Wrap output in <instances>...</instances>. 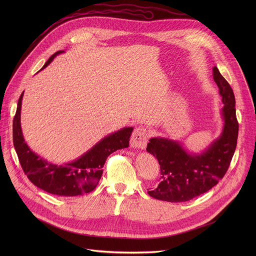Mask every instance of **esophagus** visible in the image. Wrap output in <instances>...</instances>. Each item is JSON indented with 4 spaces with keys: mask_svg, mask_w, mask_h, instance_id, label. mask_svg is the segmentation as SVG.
<instances>
[{
    "mask_svg": "<svg viewBox=\"0 0 256 256\" xmlns=\"http://www.w3.org/2000/svg\"><path fill=\"white\" fill-rule=\"evenodd\" d=\"M150 138V132L147 128L142 126L136 128L132 132V138H130V144L132 148H138V149H144L147 147V142Z\"/></svg>",
    "mask_w": 256,
    "mask_h": 256,
    "instance_id": "34e87169",
    "label": "esophagus"
}]
</instances>
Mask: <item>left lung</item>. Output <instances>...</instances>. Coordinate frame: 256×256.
Masks as SVG:
<instances>
[{
  "mask_svg": "<svg viewBox=\"0 0 256 256\" xmlns=\"http://www.w3.org/2000/svg\"><path fill=\"white\" fill-rule=\"evenodd\" d=\"M212 72L224 103L223 132L202 154L188 153L176 140L150 138L147 151L157 158L161 169L158 186L148 192L154 198L170 202L190 200L214 188L230 166L238 138L235 96L216 66Z\"/></svg>",
  "mask_w": 256,
  "mask_h": 256,
  "instance_id": "8db88e82",
  "label": "left lung"
}]
</instances>
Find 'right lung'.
Segmentation results:
<instances>
[{
  "mask_svg": "<svg viewBox=\"0 0 256 256\" xmlns=\"http://www.w3.org/2000/svg\"><path fill=\"white\" fill-rule=\"evenodd\" d=\"M62 52H64L60 50L54 54L42 68ZM22 97L23 93L19 98L13 120V142L21 167L28 179L35 186L60 196H76L91 192L101 178L102 168L107 157L120 149L128 147L134 128H124L108 134L92 149L70 163L52 164L32 152L24 140L20 122Z\"/></svg>",
  "mask_w": 256,
  "mask_h": 256,
  "instance_id": "add662e5",
  "label": "right lung"
}]
</instances>
